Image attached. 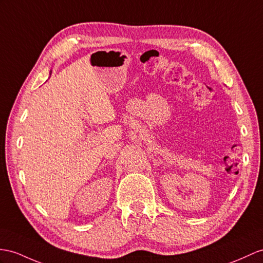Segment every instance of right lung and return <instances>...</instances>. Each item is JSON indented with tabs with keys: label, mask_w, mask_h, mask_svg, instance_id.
Listing matches in <instances>:
<instances>
[{
	"label": "right lung",
	"mask_w": 263,
	"mask_h": 263,
	"mask_svg": "<svg viewBox=\"0 0 263 263\" xmlns=\"http://www.w3.org/2000/svg\"><path fill=\"white\" fill-rule=\"evenodd\" d=\"M50 72H51V71H50Z\"/></svg>",
	"instance_id": "right-lung-1"
}]
</instances>
